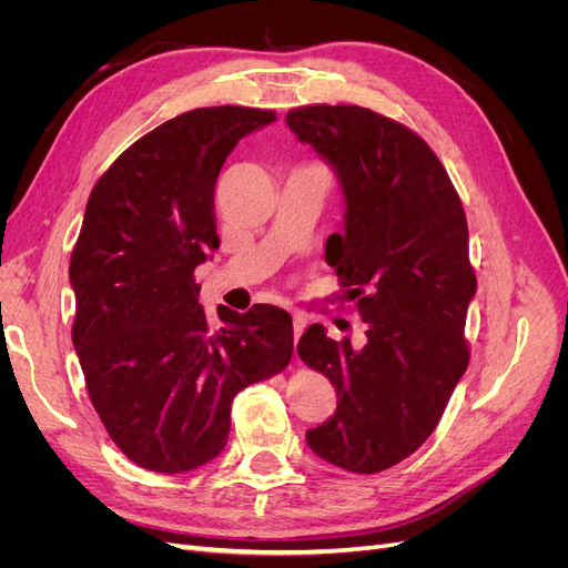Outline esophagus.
Here are the masks:
<instances>
[{
	"mask_svg": "<svg viewBox=\"0 0 568 568\" xmlns=\"http://www.w3.org/2000/svg\"><path fill=\"white\" fill-rule=\"evenodd\" d=\"M305 317H301V315H296L294 313V341H298L301 338V334L305 332Z\"/></svg>",
	"mask_w": 568,
	"mask_h": 568,
	"instance_id": "1",
	"label": "esophagus"
}]
</instances>
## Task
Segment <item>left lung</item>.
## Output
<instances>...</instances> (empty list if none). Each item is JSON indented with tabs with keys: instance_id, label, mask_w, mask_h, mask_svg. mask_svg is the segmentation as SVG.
Returning a JSON list of instances; mask_svg holds the SVG:
<instances>
[{
	"instance_id": "left-lung-1",
	"label": "left lung",
	"mask_w": 568,
	"mask_h": 568,
	"mask_svg": "<svg viewBox=\"0 0 568 568\" xmlns=\"http://www.w3.org/2000/svg\"><path fill=\"white\" fill-rule=\"evenodd\" d=\"M286 123L338 175L346 232L326 239L324 257L365 324L359 343L322 324L301 336V359L338 395L334 417L305 438L329 464L376 474L434 434L467 372V215L448 170L403 123L329 104L291 109Z\"/></svg>"
}]
</instances>
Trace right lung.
<instances>
[{"label": "right lung", "mask_w": 568, "mask_h": 568, "mask_svg": "<svg viewBox=\"0 0 568 568\" xmlns=\"http://www.w3.org/2000/svg\"><path fill=\"white\" fill-rule=\"evenodd\" d=\"M274 111H186L128 146L92 189L75 242L73 346L90 400L120 453L180 474L225 448L234 395L294 353L282 307H220L213 329L194 270L220 246L215 182L242 136Z\"/></svg>", "instance_id": "1"}]
</instances>
